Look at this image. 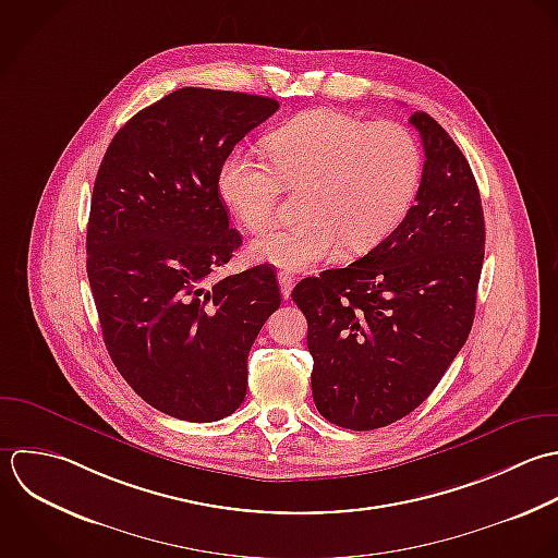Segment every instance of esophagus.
Segmentation results:
<instances>
[{"instance_id":"esophagus-1","label":"esophagus","mask_w":558,"mask_h":558,"mask_svg":"<svg viewBox=\"0 0 558 558\" xmlns=\"http://www.w3.org/2000/svg\"><path fill=\"white\" fill-rule=\"evenodd\" d=\"M278 282H280V293H282V298L289 300V298H291V291H293V287H295V278H293L289 271H280V274H278Z\"/></svg>"}]
</instances>
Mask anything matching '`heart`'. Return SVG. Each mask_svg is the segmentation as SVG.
Masks as SVG:
<instances>
[{"label":"heart","mask_w":558,"mask_h":558,"mask_svg":"<svg viewBox=\"0 0 558 558\" xmlns=\"http://www.w3.org/2000/svg\"><path fill=\"white\" fill-rule=\"evenodd\" d=\"M271 162L232 151L219 169V195L250 232L274 219L284 186L308 184L298 223L276 226L252 243V256L306 271L341 254L365 252L391 236L420 191L424 156L415 134L393 121L313 108L265 138Z\"/></svg>","instance_id":"b5f03b06"}]
</instances>
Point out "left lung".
I'll use <instances>...</instances> for the list:
<instances>
[{
	"label": "left lung",
	"mask_w": 558,
	"mask_h": 558,
	"mask_svg": "<svg viewBox=\"0 0 558 558\" xmlns=\"http://www.w3.org/2000/svg\"><path fill=\"white\" fill-rule=\"evenodd\" d=\"M426 160L398 230L356 263L304 278L291 298L308 322L313 400L350 430L415 411L465 345L485 258V215L472 167L426 112L411 114Z\"/></svg>",
	"instance_id": "obj_1"
}]
</instances>
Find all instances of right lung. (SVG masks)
Listing matches in <instances>:
<instances>
[{"label":"right lung","instance_id":"add662e5","mask_svg":"<svg viewBox=\"0 0 558 558\" xmlns=\"http://www.w3.org/2000/svg\"><path fill=\"white\" fill-rule=\"evenodd\" d=\"M276 110L271 97L178 88L114 134L95 178L86 274L106 350L136 396L184 422L243 404L250 348L280 306L269 265L210 280L241 245L221 162Z\"/></svg>","mask_w":558,"mask_h":558}]
</instances>
